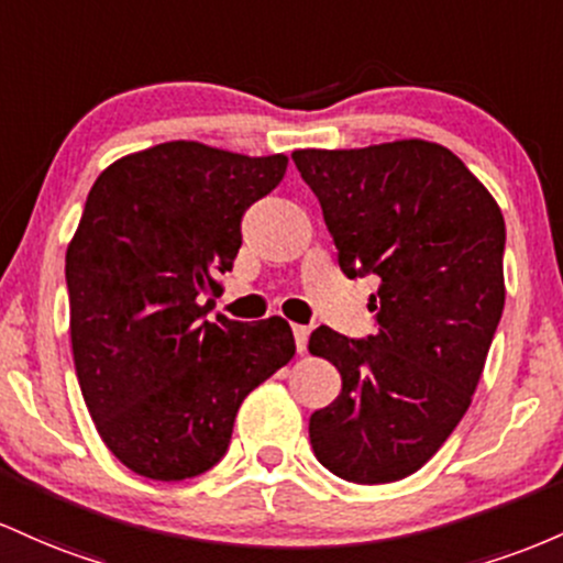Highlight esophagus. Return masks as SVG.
I'll return each mask as SVG.
<instances>
[{
  "mask_svg": "<svg viewBox=\"0 0 563 563\" xmlns=\"http://www.w3.org/2000/svg\"><path fill=\"white\" fill-rule=\"evenodd\" d=\"M292 334H295V345H298V353H306L308 334H311V330H308V327H302V324H295Z\"/></svg>",
  "mask_w": 563,
  "mask_h": 563,
  "instance_id": "34e87169",
  "label": "esophagus"
}]
</instances>
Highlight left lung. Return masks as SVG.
Listing matches in <instances>:
<instances>
[{"label": "left lung", "mask_w": 563, "mask_h": 563, "mask_svg": "<svg viewBox=\"0 0 563 563\" xmlns=\"http://www.w3.org/2000/svg\"><path fill=\"white\" fill-rule=\"evenodd\" d=\"M345 276L380 279L366 340L319 327L308 351L338 366L308 422L324 468L353 484L412 476L463 420L505 306V220L444 145L407 137L292 151Z\"/></svg>", "instance_id": "left-lung-1"}]
</instances>
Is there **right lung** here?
<instances>
[{"label":"right lung","mask_w":563,"mask_h":563,"mask_svg":"<svg viewBox=\"0 0 563 563\" xmlns=\"http://www.w3.org/2000/svg\"><path fill=\"white\" fill-rule=\"evenodd\" d=\"M287 164L169 141L92 183L66 250L71 353L95 431L137 476L210 471L244 396L295 356L282 316L205 319L242 247L244 212Z\"/></svg>","instance_id":"obj_1"}]
</instances>
